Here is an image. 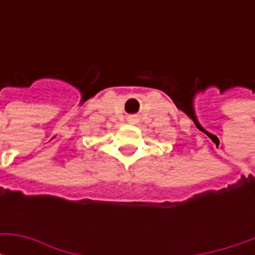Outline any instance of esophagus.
<instances>
[{"mask_svg":"<svg viewBox=\"0 0 255 255\" xmlns=\"http://www.w3.org/2000/svg\"><path fill=\"white\" fill-rule=\"evenodd\" d=\"M129 122L135 123V122H136V119H133V117H132V119H129Z\"/></svg>","mask_w":255,"mask_h":255,"instance_id":"obj_1","label":"esophagus"}]
</instances>
